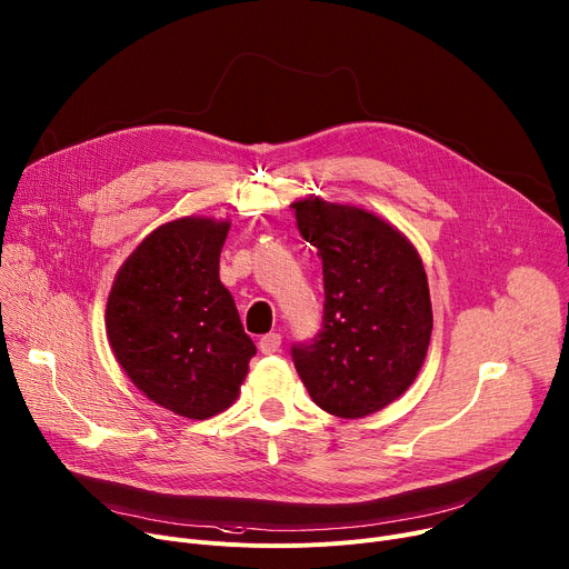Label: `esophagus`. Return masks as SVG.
Instances as JSON below:
<instances>
[{
	"label": "esophagus",
	"mask_w": 569,
	"mask_h": 569,
	"mask_svg": "<svg viewBox=\"0 0 569 569\" xmlns=\"http://www.w3.org/2000/svg\"><path fill=\"white\" fill-rule=\"evenodd\" d=\"M258 348H260V352L262 355H274V352H279V348H281V333H264L260 340H258Z\"/></svg>",
	"instance_id": "34e87169"
}]
</instances>
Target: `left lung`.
I'll return each instance as SVG.
<instances>
[{"label":"left lung","instance_id":"1","mask_svg":"<svg viewBox=\"0 0 569 569\" xmlns=\"http://www.w3.org/2000/svg\"><path fill=\"white\" fill-rule=\"evenodd\" d=\"M292 210L325 277L322 331L295 346L292 361L320 409L361 419L400 398L426 361L432 305L423 262L396 226L363 208L311 194Z\"/></svg>","mask_w":569,"mask_h":569}]
</instances>
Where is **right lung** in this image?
Returning a JSON list of instances; mask_svg holds the SVG:
<instances>
[{
    "mask_svg": "<svg viewBox=\"0 0 569 569\" xmlns=\"http://www.w3.org/2000/svg\"><path fill=\"white\" fill-rule=\"evenodd\" d=\"M229 219L180 217L146 236L111 283L104 327L113 357L156 405L206 421L229 409L256 355L219 281Z\"/></svg>",
    "mask_w": 569,
    "mask_h": 569,
    "instance_id": "add662e5",
    "label": "right lung"
}]
</instances>
